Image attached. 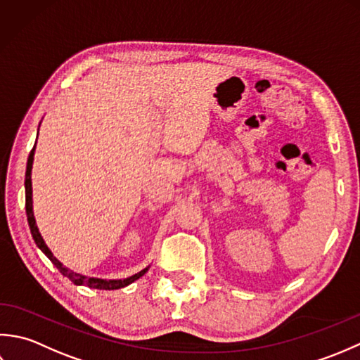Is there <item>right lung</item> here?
<instances>
[{
    "label": "right lung",
    "mask_w": 360,
    "mask_h": 360,
    "mask_svg": "<svg viewBox=\"0 0 360 360\" xmlns=\"http://www.w3.org/2000/svg\"><path fill=\"white\" fill-rule=\"evenodd\" d=\"M34 150H35V146L32 148L31 153H29V158H27V166H26V180H25V188H26V216H27V222H29V229H31L32 233V238L35 240L37 247L40 248V250L45 253L48 258L51 259V262L54 264V266L58 269V272H60L63 276H67L68 280H71L75 284L79 285H88V288H93V289H102V290H115V289H121L124 285H129L130 283H134L138 278H141L146 272H148V269L141 270L139 274H135L134 276H129L126 280H99V278H88L84 275H79L76 272H72V270L67 269L63 266V264L58 261L56 256L51 253V250L48 248V245L45 244V240H43L41 234L39 233V229H37L35 225V219H34V211H32V183H31V169H32V161H34Z\"/></svg>",
    "instance_id": "obj_1"
}]
</instances>
